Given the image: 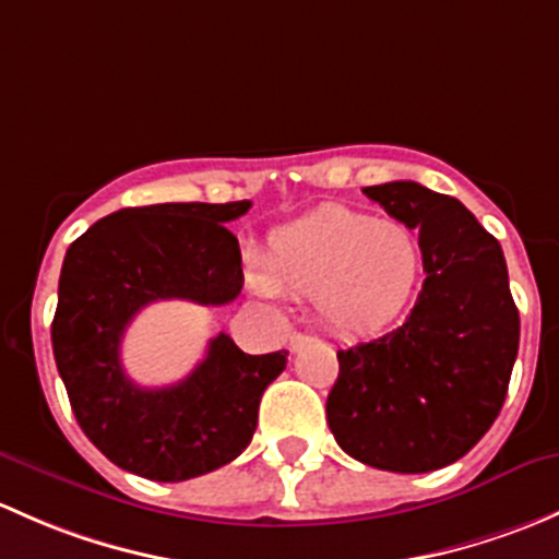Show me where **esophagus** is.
Listing matches in <instances>:
<instances>
[{"instance_id": "obj_1", "label": "esophagus", "mask_w": 559, "mask_h": 559, "mask_svg": "<svg viewBox=\"0 0 559 559\" xmlns=\"http://www.w3.org/2000/svg\"><path fill=\"white\" fill-rule=\"evenodd\" d=\"M314 342V336H309V333H301V331H296L290 336V349L293 353H298V349L301 347H307V344H312Z\"/></svg>"}]
</instances>
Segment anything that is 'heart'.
Here are the masks:
<instances>
[{"mask_svg": "<svg viewBox=\"0 0 559 559\" xmlns=\"http://www.w3.org/2000/svg\"><path fill=\"white\" fill-rule=\"evenodd\" d=\"M263 269L252 277L258 293L314 298L333 328L368 333L404 312L423 274V247L406 223L331 204L277 228Z\"/></svg>", "mask_w": 559, "mask_h": 559, "instance_id": "b5f03b06", "label": "heart"}]
</instances>
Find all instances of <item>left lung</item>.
<instances>
[{"label":"left lung","mask_w":559,"mask_h":559,"mask_svg":"<svg viewBox=\"0 0 559 559\" xmlns=\"http://www.w3.org/2000/svg\"><path fill=\"white\" fill-rule=\"evenodd\" d=\"M419 231L425 282L404 325L338 349L328 425L349 457L428 474L490 430L520 349V312L498 239L457 199L412 180L364 188Z\"/></svg>","instance_id":"1"}]
</instances>
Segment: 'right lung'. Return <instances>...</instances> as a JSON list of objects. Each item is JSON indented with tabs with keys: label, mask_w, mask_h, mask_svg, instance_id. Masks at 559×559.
Returning a JSON list of instances; mask_svg holds the SVG:
<instances>
[{
	"label": "right lung",
	"mask_w": 559,
	"mask_h": 559,
	"mask_svg": "<svg viewBox=\"0 0 559 559\" xmlns=\"http://www.w3.org/2000/svg\"><path fill=\"white\" fill-rule=\"evenodd\" d=\"M250 210L153 204L102 217L69 245L50 338L78 425L107 460L153 481H186L231 463L250 444L261 395L287 353L247 355L228 333L182 382L140 388L120 364V342L153 301L221 307L241 293L239 241L223 223Z\"/></svg>",
	"instance_id": "add662e5"
}]
</instances>
